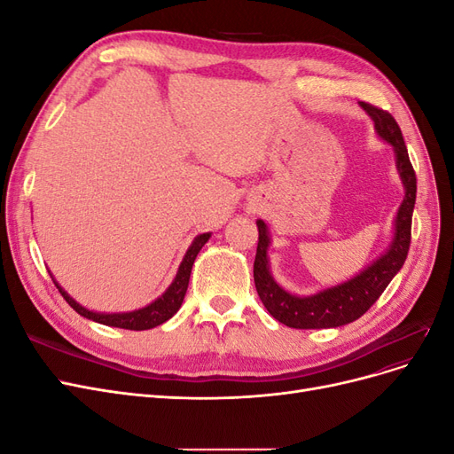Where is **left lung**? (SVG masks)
<instances>
[{
  "mask_svg": "<svg viewBox=\"0 0 454 454\" xmlns=\"http://www.w3.org/2000/svg\"><path fill=\"white\" fill-rule=\"evenodd\" d=\"M367 115L373 119L375 130L384 142L394 147L395 168L400 172L402 184L405 187V197L397 210L394 222V239L377 261L365 267L354 278L327 287L314 295L299 297L286 292L282 286L274 282L269 269V229L263 219H257V254L254 261V280L255 290L261 303L270 312L272 318L295 329H322V327H339L358 320L365 314L371 305L387 290L390 280L403 267L409 244H411V219H413V208L417 199V176L413 164L409 160L407 147L402 136V129L397 127L395 119L371 104L360 102Z\"/></svg>",
  "mask_w": 454,
  "mask_h": 454,
  "instance_id": "obj_1",
  "label": "left lung"
}]
</instances>
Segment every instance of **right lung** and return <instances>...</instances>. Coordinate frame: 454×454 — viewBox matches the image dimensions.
<instances>
[{
    "label": "right lung",
    "mask_w": 454,
    "mask_h": 454,
    "mask_svg": "<svg viewBox=\"0 0 454 454\" xmlns=\"http://www.w3.org/2000/svg\"><path fill=\"white\" fill-rule=\"evenodd\" d=\"M212 235L210 232H202L199 235L193 244L189 246V250L185 252V257L180 263V269L176 272V278L172 280V284L168 286V290L164 292L159 299H155L153 303H149L144 309L138 310H132V312H114V314H106V312H92L85 307H81L75 299H72L67 295L62 286L52 278L54 286L59 287V292L62 294V297L67 301V305H70L77 314L85 316V318L92 320V322H98L104 325H112V327H121V329H132V332H144V329H151V327H157L160 324H164L167 320H170L172 316L180 310L182 303H184V297L187 292V286H189V277H191V269H193L195 259L200 252L202 246L208 242Z\"/></svg>",
    "instance_id": "right-lung-1"
}]
</instances>
